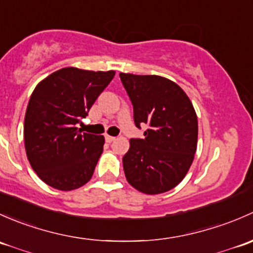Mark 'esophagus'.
Returning a JSON list of instances; mask_svg holds the SVG:
<instances>
[{"instance_id": "obj_1", "label": "esophagus", "mask_w": 253, "mask_h": 253, "mask_svg": "<svg viewBox=\"0 0 253 253\" xmlns=\"http://www.w3.org/2000/svg\"><path fill=\"white\" fill-rule=\"evenodd\" d=\"M105 139H106V141H107V142H112V141H114V140H116V137L111 136V135H105Z\"/></svg>"}]
</instances>
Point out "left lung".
<instances>
[{"mask_svg":"<svg viewBox=\"0 0 253 253\" xmlns=\"http://www.w3.org/2000/svg\"><path fill=\"white\" fill-rule=\"evenodd\" d=\"M134 107L135 126L148 127L144 139L130 140L123 157L127 183L147 195L169 191L180 183L197 148V116L179 85L158 75L121 73Z\"/></svg>","mask_w":253,"mask_h":253,"instance_id":"1","label":"left lung"}]
</instances>
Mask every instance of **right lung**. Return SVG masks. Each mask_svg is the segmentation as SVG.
I'll return each mask as SVG.
<instances>
[{
	"instance_id": "add662e5",
	"label": "right lung",
	"mask_w": 253,
	"mask_h": 253,
	"mask_svg": "<svg viewBox=\"0 0 253 253\" xmlns=\"http://www.w3.org/2000/svg\"><path fill=\"white\" fill-rule=\"evenodd\" d=\"M114 74L68 67L36 85L25 113L24 144L31 168L43 183L70 191L91 179L105 137L77 126Z\"/></svg>"
}]
</instances>
